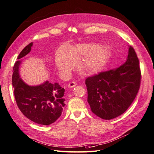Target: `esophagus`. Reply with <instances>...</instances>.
Listing matches in <instances>:
<instances>
[{
  "instance_id": "obj_1",
  "label": "esophagus",
  "mask_w": 154,
  "mask_h": 154,
  "mask_svg": "<svg viewBox=\"0 0 154 154\" xmlns=\"http://www.w3.org/2000/svg\"><path fill=\"white\" fill-rule=\"evenodd\" d=\"M75 86H77V82H74V81L70 82L69 84H68V86L69 87V88H74Z\"/></svg>"
}]
</instances>
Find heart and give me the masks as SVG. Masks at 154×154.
I'll use <instances>...</instances> for the list:
<instances>
[{
    "label": "heart",
    "mask_w": 154,
    "mask_h": 154,
    "mask_svg": "<svg viewBox=\"0 0 154 154\" xmlns=\"http://www.w3.org/2000/svg\"><path fill=\"white\" fill-rule=\"evenodd\" d=\"M110 56L109 49L94 43L80 44L76 46L59 51L56 56V65L61 73L69 71L73 63L79 60L78 68L86 74L98 73L107 63Z\"/></svg>",
    "instance_id": "obj_1"
}]
</instances>
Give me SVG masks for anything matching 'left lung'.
<instances>
[{"instance_id": "obj_1", "label": "left lung", "mask_w": 154, "mask_h": 154, "mask_svg": "<svg viewBox=\"0 0 154 154\" xmlns=\"http://www.w3.org/2000/svg\"><path fill=\"white\" fill-rule=\"evenodd\" d=\"M141 78L137 54L132 46H129L128 58L123 65L86 79L91 110L105 120L121 116L136 98Z\"/></svg>"}]
</instances>
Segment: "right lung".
<instances>
[{"label": "right lung", "instance_id": "1", "mask_svg": "<svg viewBox=\"0 0 154 154\" xmlns=\"http://www.w3.org/2000/svg\"><path fill=\"white\" fill-rule=\"evenodd\" d=\"M31 42L21 51L13 69L12 83L14 94L19 109L26 117L41 125L54 123L61 115L64 103L65 89L59 84L49 81L36 86L27 85L20 78L19 74L20 60L30 52Z\"/></svg>", "mask_w": 154, "mask_h": 154}]
</instances>
